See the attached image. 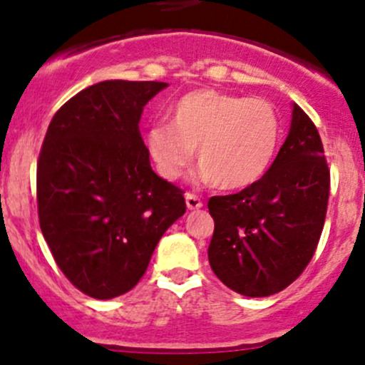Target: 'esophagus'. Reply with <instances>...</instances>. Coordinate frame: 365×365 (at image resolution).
I'll return each mask as SVG.
<instances>
[{
    "mask_svg": "<svg viewBox=\"0 0 365 365\" xmlns=\"http://www.w3.org/2000/svg\"><path fill=\"white\" fill-rule=\"evenodd\" d=\"M185 203H187V208L189 210H200L203 203H201L200 197L196 196V194H185Z\"/></svg>",
    "mask_w": 365,
    "mask_h": 365,
    "instance_id": "34e87169",
    "label": "esophagus"
}]
</instances>
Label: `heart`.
I'll list each match as a JSON object with an SVG mask.
<instances>
[{"label": "heart", "instance_id": "1", "mask_svg": "<svg viewBox=\"0 0 365 365\" xmlns=\"http://www.w3.org/2000/svg\"><path fill=\"white\" fill-rule=\"evenodd\" d=\"M171 125H152L146 146L157 171L176 180L187 171L197 148L205 180L222 190L256 183L270 168L281 141V121L264 98L201 88L169 109Z\"/></svg>", "mask_w": 365, "mask_h": 365}]
</instances>
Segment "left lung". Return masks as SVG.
I'll use <instances>...</instances> for the list:
<instances>
[{
	"label": "left lung",
	"instance_id": "left-lung-1",
	"mask_svg": "<svg viewBox=\"0 0 365 365\" xmlns=\"http://www.w3.org/2000/svg\"><path fill=\"white\" fill-rule=\"evenodd\" d=\"M292 108L288 138L263 178L208 201L215 222L210 267L244 297L288 288L311 261L325 224L330 171L322 138L311 118Z\"/></svg>",
	"mask_w": 365,
	"mask_h": 365
}]
</instances>
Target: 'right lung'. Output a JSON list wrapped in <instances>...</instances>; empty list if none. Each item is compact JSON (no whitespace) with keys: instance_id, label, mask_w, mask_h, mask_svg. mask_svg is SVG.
Masks as SVG:
<instances>
[{"instance_id":"add662e5","label":"right lung","mask_w":365,"mask_h":365,"mask_svg":"<svg viewBox=\"0 0 365 365\" xmlns=\"http://www.w3.org/2000/svg\"><path fill=\"white\" fill-rule=\"evenodd\" d=\"M168 83L102 81L51 120L36 165L43 238L67 279L109 300L145 275L157 244L185 213L183 192L150 165L139 132Z\"/></svg>"}]
</instances>
